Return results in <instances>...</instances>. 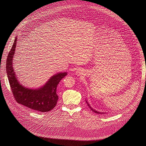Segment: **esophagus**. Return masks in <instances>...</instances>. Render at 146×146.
I'll return each instance as SVG.
<instances>
[{
    "instance_id": "obj_1",
    "label": "esophagus",
    "mask_w": 146,
    "mask_h": 146,
    "mask_svg": "<svg viewBox=\"0 0 146 146\" xmlns=\"http://www.w3.org/2000/svg\"><path fill=\"white\" fill-rule=\"evenodd\" d=\"M82 73H83V72L81 69H78L76 72V74L77 76H81V74H82Z\"/></svg>"
}]
</instances>
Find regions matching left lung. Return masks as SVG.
Returning <instances> with one entry per match:
<instances>
[{"label": "left lung", "instance_id": "8db88e82", "mask_svg": "<svg viewBox=\"0 0 146 146\" xmlns=\"http://www.w3.org/2000/svg\"><path fill=\"white\" fill-rule=\"evenodd\" d=\"M86 102H87V105H88V107L91 109V110L92 111H94V113H97V114H105V113H102V112H99V111H97L96 110H94V109H93L90 106V105L88 103V102L86 101Z\"/></svg>", "mask_w": 146, "mask_h": 146}]
</instances>
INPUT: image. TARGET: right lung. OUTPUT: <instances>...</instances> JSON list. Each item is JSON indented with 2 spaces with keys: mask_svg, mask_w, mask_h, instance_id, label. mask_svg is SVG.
<instances>
[{
  "mask_svg": "<svg viewBox=\"0 0 146 146\" xmlns=\"http://www.w3.org/2000/svg\"><path fill=\"white\" fill-rule=\"evenodd\" d=\"M17 40L16 37L8 54L6 62V72L14 98L18 103L36 111H49L56 105L58 100L56 88L60 81L67 75V73H59L54 75L40 88L29 89L21 85L13 68V58Z\"/></svg>",
  "mask_w": 146,
  "mask_h": 146,
  "instance_id": "add662e5",
  "label": "right lung"
}]
</instances>
